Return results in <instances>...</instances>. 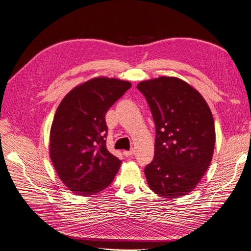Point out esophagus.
<instances>
[{
  "mask_svg": "<svg viewBox=\"0 0 251 251\" xmlns=\"http://www.w3.org/2000/svg\"><path fill=\"white\" fill-rule=\"evenodd\" d=\"M134 153V150L132 149V150H130V151H123V154L125 155V156H130V155H132Z\"/></svg>",
  "mask_w": 251,
  "mask_h": 251,
  "instance_id": "obj_1",
  "label": "esophagus"
}]
</instances>
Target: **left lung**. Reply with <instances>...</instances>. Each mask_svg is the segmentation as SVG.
Wrapping results in <instances>:
<instances>
[{"label": "left lung", "instance_id": "obj_1", "mask_svg": "<svg viewBox=\"0 0 251 251\" xmlns=\"http://www.w3.org/2000/svg\"><path fill=\"white\" fill-rule=\"evenodd\" d=\"M137 89L155 125L154 156L144 168L149 186L165 199L186 195L212 162L216 140L212 112L199 91L176 77L142 81Z\"/></svg>", "mask_w": 251, "mask_h": 251}]
</instances>
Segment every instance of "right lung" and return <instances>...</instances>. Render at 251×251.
Masks as SVG:
<instances>
[{
    "label": "right lung",
    "mask_w": 251,
    "mask_h": 251,
    "mask_svg": "<svg viewBox=\"0 0 251 251\" xmlns=\"http://www.w3.org/2000/svg\"><path fill=\"white\" fill-rule=\"evenodd\" d=\"M131 87L128 81L99 77L72 89L52 120L50 154L58 176L78 195L110 186L121 161L105 146V114Z\"/></svg>",
    "instance_id": "obj_1"
}]
</instances>
